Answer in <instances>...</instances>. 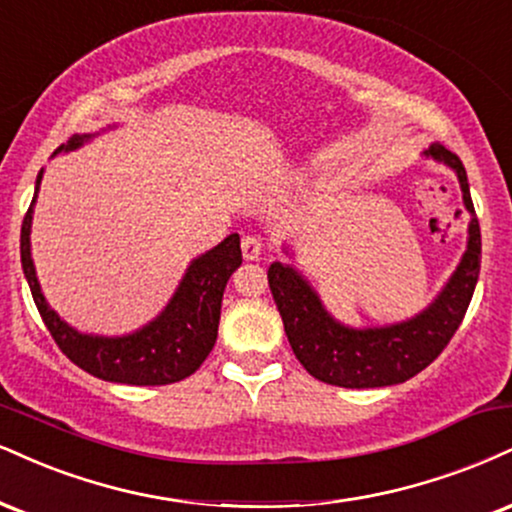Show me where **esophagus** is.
I'll return each mask as SVG.
<instances>
[{
	"label": "esophagus",
	"instance_id": "esophagus-1",
	"mask_svg": "<svg viewBox=\"0 0 512 512\" xmlns=\"http://www.w3.org/2000/svg\"><path fill=\"white\" fill-rule=\"evenodd\" d=\"M240 250H243V257L248 262H255L260 260L262 255V240L255 238V236H245L243 243H240Z\"/></svg>",
	"mask_w": 512,
	"mask_h": 512
}]
</instances>
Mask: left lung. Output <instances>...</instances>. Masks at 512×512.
<instances>
[{"instance_id": "obj_1", "label": "left lung", "mask_w": 512, "mask_h": 512, "mask_svg": "<svg viewBox=\"0 0 512 512\" xmlns=\"http://www.w3.org/2000/svg\"><path fill=\"white\" fill-rule=\"evenodd\" d=\"M424 157L455 171L463 190V205L472 219L467 224V248L458 267L439 295L415 317L355 329L338 322L326 310L310 281L293 264L272 262L269 267V288L281 312L288 343L300 365L324 384L343 389L403 384L441 355L470 307L482 262V233L474 217L465 166L443 145H432ZM283 250L291 255L288 248Z\"/></svg>"}]
</instances>
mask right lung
<instances>
[{"mask_svg": "<svg viewBox=\"0 0 512 512\" xmlns=\"http://www.w3.org/2000/svg\"><path fill=\"white\" fill-rule=\"evenodd\" d=\"M92 138H95L92 133L73 135L69 143L57 147L52 157H57L59 152L78 150ZM42 174L45 171L35 178L33 202L21 226V264L42 322L61 353L92 377L114 384L164 386L190 377L217 343L224 288L243 262L238 233H231L217 248L202 252L188 264L171 300L152 322L123 336L83 334L49 307L30 255V229H33V209Z\"/></svg>", "mask_w": 512, "mask_h": 512, "instance_id": "right-lung-1", "label": "right lung"}]
</instances>
